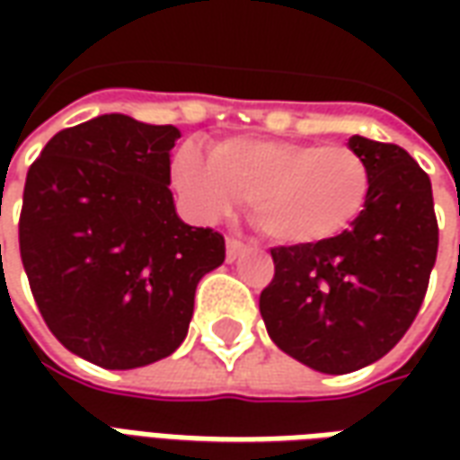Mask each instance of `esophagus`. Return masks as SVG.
Returning <instances> with one entry per match:
<instances>
[{
	"instance_id": "1",
	"label": "esophagus",
	"mask_w": 460,
	"mask_h": 460,
	"mask_svg": "<svg viewBox=\"0 0 460 460\" xmlns=\"http://www.w3.org/2000/svg\"><path fill=\"white\" fill-rule=\"evenodd\" d=\"M246 251V246L236 239H226V261H236Z\"/></svg>"
}]
</instances>
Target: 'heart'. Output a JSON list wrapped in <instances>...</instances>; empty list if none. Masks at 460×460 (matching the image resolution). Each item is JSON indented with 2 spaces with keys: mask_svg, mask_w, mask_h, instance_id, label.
<instances>
[{
  "mask_svg": "<svg viewBox=\"0 0 460 460\" xmlns=\"http://www.w3.org/2000/svg\"><path fill=\"white\" fill-rule=\"evenodd\" d=\"M172 174L194 219L217 221L246 197L256 226L283 246L340 236L372 190L367 162L347 145L261 137L224 140L211 155L184 145Z\"/></svg>",
  "mask_w": 460,
  "mask_h": 460,
  "instance_id": "1",
  "label": "heart"
}]
</instances>
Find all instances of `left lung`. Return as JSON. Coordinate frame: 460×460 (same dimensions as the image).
Wrapping results in <instances>:
<instances>
[{"mask_svg": "<svg viewBox=\"0 0 460 460\" xmlns=\"http://www.w3.org/2000/svg\"><path fill=\"white\" fill-rule=\"evenodd\" d=\"M372 190L340 236L270 251L276 276L261 293L270 340L315 372L347 375L404 338L421 308L438 251L431 180L399 145L352 135Z\"/></svg>", "mask_w": 460, "mask_h": 460, "instance_id": "left-lung-1", "label": "left lung"}]
</instances>
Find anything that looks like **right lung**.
Returning a JSON list of instances; mask_svg holds the SVG:
<instances>
[{"label": "right lung", "mask_w": 460, "mask_h": 460, "mask_svg": "<svg viewBox=\"0 0 460 460\" xmlns=\"http://www.w3.org/2000/svg\"><path fill=\"white\" fill-rule=\"evenodd\" d=\"M181 132L122 113L56 132L26 174L19 249L56 340L105 369L170 357L224 236L177 217L170 152Z\"/></svg>", "instance_id": "add662e5"}]
</instances>
